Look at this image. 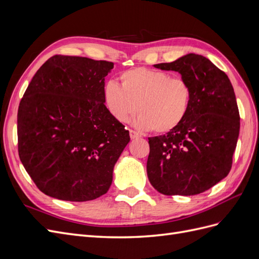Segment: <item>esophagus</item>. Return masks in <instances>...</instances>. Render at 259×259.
<instances>
[{
  "label": "esophagus",
  "mask_w": 259,
  "mask_h": 259,
  "mask_svg": "<svg viewBox=\"0 0 259 259\" xmlns=\"http://www.w3.org/2000/svg\"><path fill=\"white\" fill-rule=\"evenodd\" d=\"M130 136L132 139H137L140 137V134L139 133H137L136 131H133V130H130Z\"/></svg>",
  "instance_id": "34e87169"
}]
</instances>
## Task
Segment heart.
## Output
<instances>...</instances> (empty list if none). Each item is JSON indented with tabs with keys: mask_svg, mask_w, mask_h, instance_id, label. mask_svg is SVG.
<instances>
[{
	"mask_svg": "<svg viewBox=\"0 0 259 259\" xmlns=\"http://www.w3.org/2000/svg\"><path fill=\"white\" fill-rule=\"evenodd\" d=\"M120 80L121 85L108 81L104 86L106 107L116 121H130L138 109L139 127L167 133L179 126L189 112L192 90L182 76L135 68L123 72Z\"/></svg>",
	"mask_w": 259,
	"mask_h": 259,
	"instance_id": "obj_1",
	"label": "heart"
}]
</instances>
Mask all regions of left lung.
<instances>
[{
    "instance_id": "1",
    "label": "left lung",
    "mask_w": 259,
    "mask_h": 259,
    "mask_svg": "<svg viewBox=\"0 0 259 259\" xmlns=\"http://www.w3.org/2000/svg\"><path fill=\"white\" fill-rule=\"evenodd\" d=\"M182 74L192 90L186 119L166 134L149 137L147 174L165 195H194L229 174L240 132L236 95L227 74L207 58L188 54L154 65Z\"/></svg>"
}]
</instances>
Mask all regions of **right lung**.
Segmentation results:
<instances>
[{
	"mask_svg": "<svg viewBox=\"0 0 259 259\" xmlns=\"http://www.w3.org/2000/svg\"><path fill=\"white\" fill-rule=\"evenodd\" d=\"M113 62L55 55L31 80L17 114L18 153L46 195L84 202L105 194L130 132L105 106Z\"/></svg>",
	"mask_w": 259,
	"mask_h": 259,
	"instance_id": "add662e5",
	"label": "right lung"
}]
</instances>
